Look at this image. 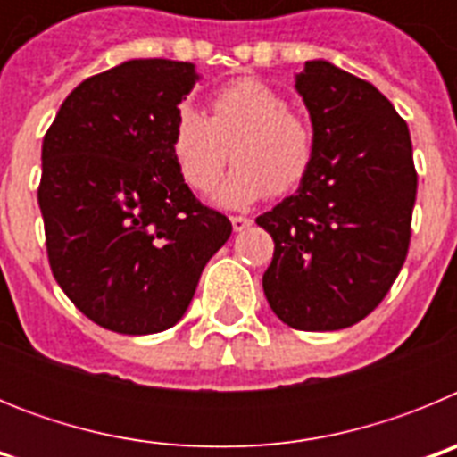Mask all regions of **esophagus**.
Returning a JSON list of instances; mask_svg holds the SVG:
<instances>
[{"instance_id": "obj_1", "label": "esophagus", "mask_w": 457, "mask_h": 457, "mask_svg": "<svg viewBox=\"0 0 457 457\" xmlns=\"http://www.w3.org/2000/svg\"><path fill=\"white\" fill-rule=\"evenodd\" d=\"M231 224H233V231L240 233V231H245V228H249V226H252V220H249V217L233 215L231 217Z\"/></svg>"}]
</instances>
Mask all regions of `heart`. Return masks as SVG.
I'll use <instances>...</instances> for the list:
<instances>
[{"mask_svg": "<svg viewBox=\"0 0 457 457\" xmlns=\"http://www.w3.org/2000/svg\"><path fill=\"white\" fill-rule=\"evenodd\" d=\"M169 148L185 183L204 194L220 183L233 160L237 167L220 201L247 205L304 183L316 160V135L277 88L242 78L212 96L208 119L194 107L180 109Z\"/></svg>", "mask_w": 457, "mask_h": 457, "instance_id": "b5f03b06", "label": "heart"}]
</instances>
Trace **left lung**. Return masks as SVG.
I'll use <instances>...</instances> for the list:
<instances>
[{"mask_svg":"<svg viewBox=\"0 0 457 457\" xmlns=\"http://www.w3.org/2000/svg\"><path fill=\"white\" fill-rule=\"evenodd\" d=\"M295 88L316 160L297 194L256 217L274 240L263 290L293 329L334 332L364 320L401 272L417 169L407 123L370 82L318 59Z\"/></svg>","mask_w":457,"mask_h":457,"instance_id":"1","label":"left lung"}]
</instances>
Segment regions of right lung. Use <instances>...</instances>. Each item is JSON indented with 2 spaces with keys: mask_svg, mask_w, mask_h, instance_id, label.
I'll use <instances>...</instances> for the list:
<instances>
[{
  "mask_svg": "<svg viewBox=\"0 0 457 457\" xmlns=\"http://www.w3.org/2000/svg\"><path fill=\"white\" fill-rule=\"evenodd\" d=\"M194 63L132 59L84 79L43 139L38 205L52 274L88 320L157 334L183 318L228 217L173 162L171 125Z\"/></svg>",
  "mask_w": 457,
  "mask_h": 457,
  "instance_id": "obj_1",
  "label": "right lung"
}]
</instances>
